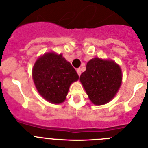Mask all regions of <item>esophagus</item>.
Wrapping results in <instances>:
<instances>
[{
  "instance_id": "34e87169",
  "label": "esophagus",
  "mask_w": 148,
  "mask_h": 148,
  "mask_svg": "<svg viewBox=\"0 0 148 148\" xmlns=\"http://www.w3.org/2000/svg\"><path fill=\"white\" fill-rule=\"evenodd\" d=\"M77 72L78 75L80 76V74H81V69H77Z\"/></svg>"
}]
</instances>
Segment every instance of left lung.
<instances>
[{"mask_svg": "<svg viewBox=\"0 0 148 148\" xmlns=\"http://www.w3.org/2000/svg\"><path fill=\"white\" fill-rule=\"evenodd\" d=\"M79 80L90 101L95 105L105 104L115 97L122 81L121 70L112 60L97 57L88 62Z\"/></svg>", "mask_w": 148, "mask_h": 148, "instance_id": "1", "label": "left lung"}]
</instances>
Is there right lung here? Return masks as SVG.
<instances>
[{
  "label": "right lung",
  "mask_w": 148,
  "mask_h": 148,
  "mask_svg": "<svg viewBox=\"0 0 148 148\" xmlns=\"http://www.w3.org/2000/svg\"><path fill=\"white\" fill-rule=\"evenodd\" d=\"M33 78L38 93L53 103L66 98L70 85L79 79L75 69L62 54L47 53L34 64Z\"/></svg>",
  "instance_id": "right-lung-1"
}]
</instances>
